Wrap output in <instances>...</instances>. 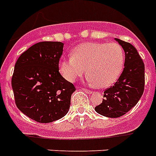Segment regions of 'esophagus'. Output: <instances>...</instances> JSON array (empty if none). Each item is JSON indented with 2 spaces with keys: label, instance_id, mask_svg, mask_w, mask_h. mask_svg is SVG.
Returning <instances> with one entry per match:
<instances>
[{
  "label": "esophagus",
  "instance_id": "obj_1",
  "mask_svg": "<svg viewBox=\"0 0 156 156\" xmlns=\"http://www.w3.org/2000/svg\"><path fill=\"white\" fill-rule=\"evenodd\" d=\"M81 90H83L84 92H85L86 93H88V94H92V93H93L92 91L88 90V89H86V88H81Z\"/></svg>",
  "mask_w": 156,
  "mask_h": 156
}]
</instances>
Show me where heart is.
<instances>
[{
  "instance_id": "1",
  "label": "heart",
  "mask_w": 156,
  "mask_h": 156,
  "mask_svg": "<svg viewBox=\"0 0 156 156\" xmlns=\"http://www.w3.org/2000/svg\"><path fill=\"white\" fill-rule=\"evenodd\" d=\"M72 57L63 58L59 72L69 82H75L85 73L88 80L100 88L114 84L122 73L125 63L122 47L116 43H84L78 45Z\"/></svg>"
}]
</instances>
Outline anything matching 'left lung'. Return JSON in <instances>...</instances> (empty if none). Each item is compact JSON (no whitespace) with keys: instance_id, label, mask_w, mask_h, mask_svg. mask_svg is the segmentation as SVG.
Listing matches in <instances>:
<instances>
[{"instance_id":"obj_1","label":"left lung","mask_w":156,"mask_h":156,"mask_svg":"<svg viewBox=\"0 0 156 156\" xmlns=\"http://www.w3.org/2000/svg\"><path fill=\"white\" fill-rule=\"evenodd\" d=\"M125 51L124 68L114 85L104 92L102 103L95 107L99 114L118 118L136 105L144 91V63L136 48L130 43L115 38Z\"/></svg>"}]
</instances>
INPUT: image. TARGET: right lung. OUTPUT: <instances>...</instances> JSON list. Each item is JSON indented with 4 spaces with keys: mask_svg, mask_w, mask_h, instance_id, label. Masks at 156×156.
<instances>
[{
    "mask_svg": "<svg viewBox=\"0 0 156 156\" xmlns=\"http://www.w3.org/2000/svg\"><path fill=\"white\" fill-rule=\"evenodd\" d=\"M61 42H40L23 52L14 66L12 88L18 109L40 123L52 122L68 113L74 85L58 72Z\"/></svg>",
    "mask_w": 156,
    "mask_h": 156,
    "instance_id": "1",
    "label": "right lung"
}]
</instances>
